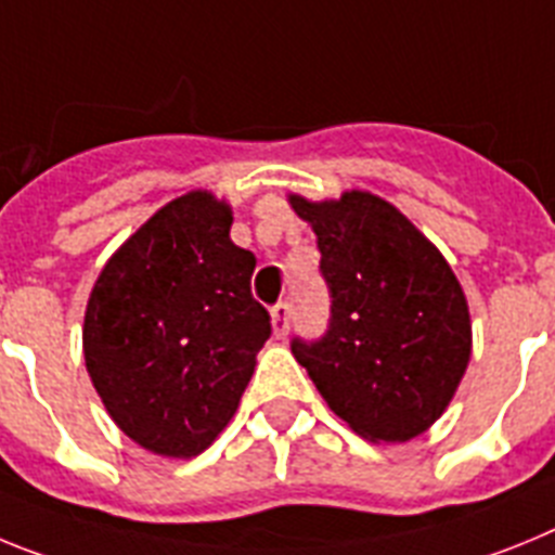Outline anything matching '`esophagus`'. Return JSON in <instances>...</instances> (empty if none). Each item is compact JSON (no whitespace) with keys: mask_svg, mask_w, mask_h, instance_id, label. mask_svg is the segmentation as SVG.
Instances as JSON below:
<instances>
[{"mask_svg":"<svg viewBox=\"0 0 555 555\" xmlns=\"http://www.w3.org/2000/svg\"><path fill=\"white\" fill-rule=\"evenodd\" d=\"M271 326H273V335L282 340V337H287V332H291V307L284 305H276L271 310Z\"/></svg>","mask_w":555,"mask_h":555,"instance_id":"obj_1","label":"esophagus"}]
</instances>
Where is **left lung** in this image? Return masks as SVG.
Segmentation results:
<instances>
[{
	"instance_id": "obj_1",
	"label": "left lung",
	"mask_w": 555,
	"mask_h": 555,
	"mask_svg": "<svg viewBox=\"0 0 555 555\" xmlns=\"http://www.w3.org/2000/svg\"><path fill=\"white\" fill-rule=\"evenodd\" d=\"M312 225L332 293L330 332L293 340L330 411L374 444L430 430L472 358L464 287L444 254L385 197L287 195Z\"/></svg>"
}]
</instances>
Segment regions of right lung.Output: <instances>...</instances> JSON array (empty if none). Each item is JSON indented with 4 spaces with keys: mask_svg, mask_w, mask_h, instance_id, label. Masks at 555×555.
<instances>
[{
    "mask_svg": "<svg viewBox=\"0 0 555 555\" xmlns=\"http://www.w3.org/2000/svg\"><path fill=\"white\" fill-rule=\"evenodd\" d=\"M231 206L192 190L144 220L91 287L83 358L125 436L195 457L225 430L271 337L250 296L257 257L231 243Z\"/></svg>",
    "mask_w": 555,
    "mask_h": 555,
    "instance_id": "obj_1",
    "label": "right lung"
}]
</instances>
